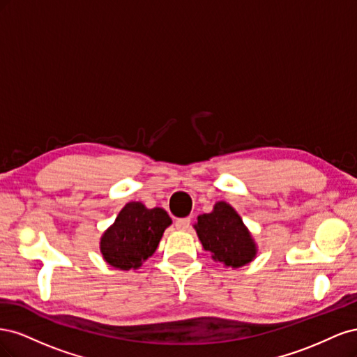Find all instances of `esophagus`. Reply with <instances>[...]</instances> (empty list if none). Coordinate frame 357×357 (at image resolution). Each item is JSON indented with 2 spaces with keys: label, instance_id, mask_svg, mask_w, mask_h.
Wrapping results in <instances>:
<instances>
[{
  "label": "esophagus",
  "instance_id": "obj_1",
  "mask_svg": "<svg viewBox=\"0 0 357 357\" xmlns=\"http://www.w3.org/2000/svg\"><path fill=\"white\" fill-rule=\"evenodd\" d=\"M190 226V219H177L176 220V228L178 231H188Z\"/></svg>",
  "mask_w": 357,
  "mask_h": 357
}]
</instances>
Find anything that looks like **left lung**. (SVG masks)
<instances>
[{"label": "left lung", "instance_id": "obj_1", "mask_svg": "<svg viewBox=\"0 0 357 357\" xmlns=\"http://www.w3.org/2000/svg\"><path fill=\"white\" fill-rule=\"evenodd\" d=\"M195 229L202 247L225 266L240 268L256 255L252 235L229 204L218 202L211 213L201 214Z\"/></svg>", "mask_w": 357, "mask_h": 357}]
</instances>
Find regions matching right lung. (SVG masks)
<instances>
[{
  "label": "right lung",
  "instance_id": "1",
  "mask_svg": "<svg viewBox=\"0 0 357 357\" xmlns=\"http://www.w3.org/2000/svg\"><path fill=\"white\" fill-rule=\"evenodd\" d=\"M171 225V218L162 208H146L142 202H129L119 213L114 225L101 238V253L112 266L119 269L138 268L152 256Z\"/></svg>",
  "mask_w": 357,
  "mask_h": 357
}]
</instances>
